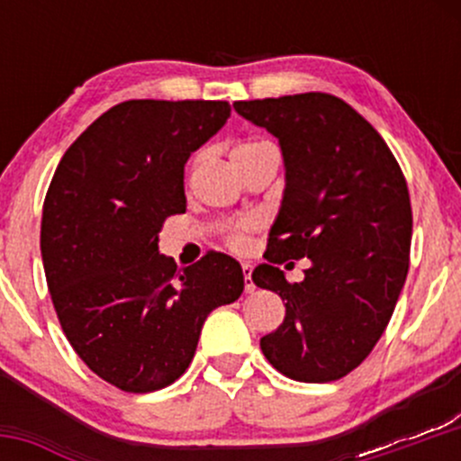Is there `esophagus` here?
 Returning a JSON list of instances; mask_svg holds the SVG:
<instances>
[{"label":"esophagus","instance_id":"obj_1","mask_svg":"<svg viewBox=\"0 0 461 461\" xmlns=\"http://www.w3.org/2000/svg\"><path fill=\"white\" fill-rule=\"evenodd\" d=\"M243 276H245V292L257 290V285H254L252 281V265L249 263H243Z\"/></svg>","mask_w":461,"mask_h":461}]
</instances>
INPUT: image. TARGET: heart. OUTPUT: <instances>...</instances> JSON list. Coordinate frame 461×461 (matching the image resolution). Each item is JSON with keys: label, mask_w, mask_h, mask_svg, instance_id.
Listing matches in <instances>:
<instances>
[{"label": "heart", "mask_w": 461, "mask_h": 461, "mask_svg": "<svg viewBox=\"0 0 461 461\" xmlns=\"http://www.w3.org/2000/svg\"><path fill=\"white\" fill-rule=\"evenodd\" d=\"M258 144H265V142H249V144H243V147L239 149H248V147H258ZM236 149V151H239ZM258 218L249 216V218H243L240 222H236L234 227H231L230 236H227V243H230L231 249H245L248 248V240H249V231H254L258 227Z\"/></svg>", "instance_id": "b5f03b06"}]
</instances>
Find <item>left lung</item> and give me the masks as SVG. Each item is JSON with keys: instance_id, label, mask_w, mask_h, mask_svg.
<instances>
[{"instance_id": "obj_1", "label": "left lung", "mask_w": 461, "mask_h": 461, "mask_svg": "<svg viewBox=\"0 0 461 461\" xmlns=\"http://www.w3.org/2000/svg\"><path fill=\"white\" fill-rule=\"evenodd\" d=\"M278 138L285 196L252 281L285 301L265 359L305 384L337 381L373 352L408 274L412 209L397 158L364 115L330 93L234 102ZM310 258L301 284L277 265ZM294 265V263H292Z\"/></svg>"}]
</instances>
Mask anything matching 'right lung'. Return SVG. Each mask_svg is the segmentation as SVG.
<instances>
[{
	"mask_svg": "<svg viewBox=\"0 0 461 461\" xmlns=\"http://www.w3.org/2000/svg\"><path fill=\"white\" fill-rule=\"evenodd\" d=\"M222 100H127L67 149L41 213V260L68 343L106 384L153 393L189 368L204 319L245 285L239 260L158 254L183 213L185 165L230 118Z\"/></svg>",
	"mask_w": 461,
	"mask_h": 461,
	"instance_id": "obj_1",
	"label": "right lung"
}]
</instances>
